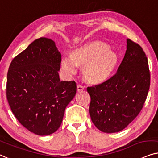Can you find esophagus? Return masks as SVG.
<instances>
[{"instance_id":"obj_1","label":"esophagus","mask_w":158,"mask_h":158,"mask_svg":"<svg viewBox=\"0 0 158 158\" xmlns=\"http://www.w3.org/2000/svg\"><path fill=\"white\" fill-rule=\"evenodd\" d=\"M77 88V91L78 92H81V91H82V90L85 89V87H84V86H82V85H78Z\"/></svg>"}]
</instances>
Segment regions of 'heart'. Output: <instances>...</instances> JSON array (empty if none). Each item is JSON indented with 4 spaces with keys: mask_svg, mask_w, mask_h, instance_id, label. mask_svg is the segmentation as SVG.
<instances>
[{
    "mask_svg": "<svg viewBox=\"0 0 158 158\" xmlns=\"http://www.w3.org/2000/svg\"><path fill=\"white\" fill-rule=\"evenodd\" d=\"M118 61L116 54L103 43L94 42L74 50L72 56L62 58L61 66L66 75L74 74L77 64L84 66L83 73L86 79L92 83L106 81L114 70Z\"/></svg>",
    "mask_w": 158,
    "mask_h": 158,
    "instance_id": "obj_1",
    "label": "heart"
}]
</instances>
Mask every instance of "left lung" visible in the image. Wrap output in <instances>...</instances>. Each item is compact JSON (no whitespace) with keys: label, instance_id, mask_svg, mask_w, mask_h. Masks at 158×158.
<instances>
[{"label":"left lung","instance_id":"8db88e82","mask_svg":"<svg viewBox=\"0 0 158 158\" xmlns=\"http://www.w3.org/2000/svg\"><path fill=\"white\" fill-rule=\"evenodd\" d=\"M127 51L116 73L98 85L87 87L92 123L101 131L125 129L142 110L150 85L148 60L142 47L127 40Z\"/></svg>","mask_w":158,"mask_h":158}]
</instances>
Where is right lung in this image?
I'll use <instances>...</instances> for the list:
<instances>
[{
  "label": "right lung",
  "mask_w": 158,
  "mask_h": 158,
  "mask_svg": "<svg viewBox=\"0 0 158 158\" xmlns=\"http://www.w3.org/2000/svg\"><path fill=\"white\" fill-rule=\"evenodd\" d=\"M61 54L52 40L32 42L10 63L6 97L23 127L40 136L50 135L61 124L65 109L74 98V81H60Z\"/></svg>",
  "instance_id": "add662e5"
}]
</instances>
